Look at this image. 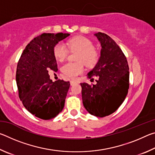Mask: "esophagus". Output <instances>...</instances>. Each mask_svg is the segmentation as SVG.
<instances>
[{
    "label": "esophagus",
    "mask_w": 155,
    "mask_h": 155,
    "mask_svg": "<svg viewBox=\"0 0 155 155\" xmlns=\"http://www.w3.org/2000/svg\"><path fill=\"white\" fill-rule=\"evenodd\" d=\"M75 83H77V82H76V81H73V80L70 81V85H74V84H75Z\"/></svg>",
    "instance_id": "1"
}]
</instances>
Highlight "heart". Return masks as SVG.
Returning a JSON list of instances; mask_svg holds the SVG:
<instances>
[{"label": "heart", "instance_id": "b5f03b06", "mask_svg": "<svg viewBox=\"0 0 155 155\" xmlns=\"http://www.w3.org/2000/svg\"><path fill=\"white\" fill-rule=\"evenodd\" d=\"M67 44L71 51H78L76 58L78 62H68L63 65L61 70L64 75L75 78L83 72V64L89 67L96 64L98 59V52L89 39L83 36H76L68 40ZM68 52V48L63 42L57 43L53 48L54 56L59 61H64Z\"/></svg>", "mask_w": 155, "mask_h": 155}]
</instances>
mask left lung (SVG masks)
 Listing matches in <instances>:
<instances>
[{
	"instance_id": "obj_1",
	"label": "left lung",
	"mask_w": 155,
	"mask_h": 155,
	"mask_svg": "<svg viewBox=\"0 0 155 155\" xmlns=\"http://www.w3.org/2000/svg\"><path fill=\"white\" fill-rule=\"evenodd\" d=\"M94 35L101 42V56L87 77L96 76L98 79L96 85L81 83V93L85 109L94 116L103 117L115 112L124 102L129 88V68L124 54L113 39L101 32Z\"/></svg>"
}]
</instances>
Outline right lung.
I'll list each match as a JSON object with an SVG mask.
<instances>
[{
	"instance_id": "1",
	"label": "right lung",
	"mask_w": 155,
	"mask_h": 155,
	"mask_svg": "<svg viewBox=\"0 0 155 155\" xmlns=\"http://www.w3.org/2000/svg\"><path fill=\"white\" fill-rule=\"evenodd\" d=\"M69 33H43L26 46L18 62L16 83L19 98L31 114L42 120L55 117L64 109L69 81L50 78L48 70L56 72L53 48Z\"/></svg>"
}]
</instances>
